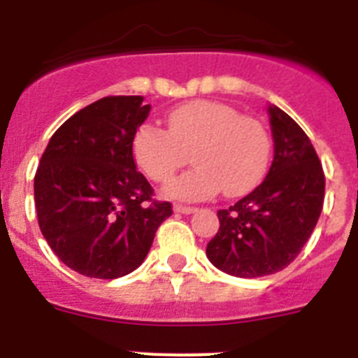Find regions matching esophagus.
Listing matches in <instances>:
<instances>
[{"label": "esophagus", "mask_w": 358, "mask_h": 358, "mask_svg": "<svg viewBox=\"0 0 358 358\" xmlns=\"http://www.w3.org/2000/svg\"><path fill=\"white\" fill-rule=\"evenodd\" d=\"M173 211H177V213L189 215V213H195V211H197V208H195V206H185V204H176V206H173Z\"/></svg>", "instance_id": "1"}]
</instances>
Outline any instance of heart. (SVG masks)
<instances>
[{
	"mask_svg": "<svg viewBox=\"0 0 358 358\" xmlns=\"http://www.w3.org/2000/svg\"><path fill=\"white\" fill-rule=\"evenodd\" d=\"M169 131L143 123L132 140L136 164L154 182H169L192 154L195 166L166 188L170 197L202 201L220 189L227 197L251 192L271 157V136L260 120L235 107L194 100L170 110Z\"/></svg>",
	"mask_w": 358,
	"mask_h": 358,
	"instance_id": "obj_1",
	"label": "heart"
}]
</instances>
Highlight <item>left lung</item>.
<instances>
[{
    "label": "left lung",
    "mask_w": 358,
    "mask_h": 358,
    "mask_svg": "<svg viewBox=\"0 0 358 358\" xmlns=\"http://www.w3.org/2000/svg\"><path fill=\"white\" fill-rule=\"evenodd\" d=\"M274 159L267 177L235 206L218 210L206 255L236 278L280 273L310 238L324 202V172L314 145L280 107H268Z\"/></svg>",
    "instance_id": "obj_1"
}]
</instances>
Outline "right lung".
Listing matches in <instances>:
<instances>
[{"label":"right lung","instance_id":"right-lung-1","mask_svg":"<svg viewBox=\"0 0 358 358\" xmlns=\"http://www.w3.org/2000/svg\"><path fill=\"white\" fill-rule=\"evenodd\" d=\"M143 96H106L66 120L34 177L37 222L69 268L98 280L132 273L172 204L156 201L136 170L132 140L147 120Z\"/></svg>","mask_w":358,"mask_h":358}]
</instances>
